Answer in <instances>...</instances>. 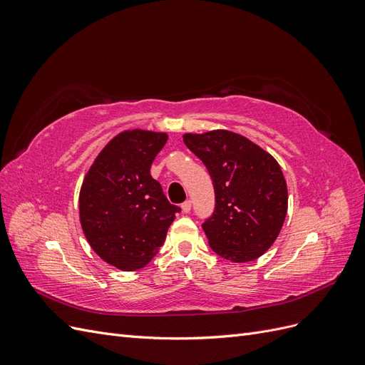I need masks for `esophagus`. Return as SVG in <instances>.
<instances>
[{
  "label": "esophagus",
  "mask_w": 365,
  "mask_h": 365,
  "mask_svg": "<svg viewBox=\"0 0 365 365\" xmlns=\"http://www.w3.org/2000/svg\"><path fill=\"white\" fill-rule=\"evenodd\" d=\"M181 208H182V212H184V213H189L190 210H192V202H190V201H185V202H182V204H181Z\"/></svg>",
  "instance_id": "obj_1"
}]
</instances>
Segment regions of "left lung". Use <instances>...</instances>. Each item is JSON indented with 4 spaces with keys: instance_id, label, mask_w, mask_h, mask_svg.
<instances>
[{
    "instance_id": "1",
    "label": "left lung",
    "mask_w": 365,
    "mask_h": 365,
    "mask_svg": "<svg viewBox=\"0 0 365 365\" xmlns=\"http://www.w3.org/2000/svg\"><path fill=\"white\" fill-rule=\"evenodd\" d=\"M184 143L213 181L215 210L202 224L210 248L236 263L256 260L277 239L288 212L279 163L230 130L185 134Z\"/></svg>"
}]
</instances>
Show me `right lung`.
Listing matches in <instances>:
<instances>
[{"label": "right lung", "mask_w": 365, "mask_h": 365, "mask_svg": "<svg viewBox=\"0 0 365 365\" xmlns=\"http://www.w3.org/2000/svg\"><path fill=\"white\" fill-rule=\"evenodd\" d=\"M168 135L125 130L108 143L88 170L79 196L81 224L91 248L123 271L157 256L181 208L170 204L150 165Z\"/></svg>", "instance_id": "add662e5"}]
</instances>
